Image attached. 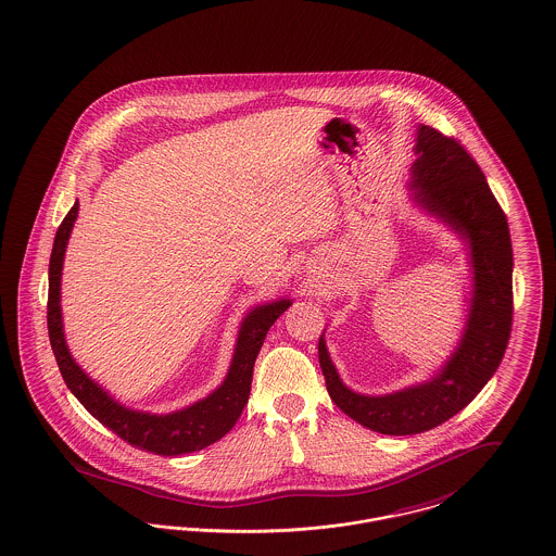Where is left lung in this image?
Wrapping results in <instances>:
<instances>
[{
	"instance_id": "obj_1",
	"label": "left lung",
	"mask_w": 556,
	"mask_h": 556,
	"mask_svg": "<svg viewBox=\"0 0 556 556\" xmlns=\"http://www.w3.org/2000/svg\"><path fill=\"white\" fill-rule=\"evenodd\" d=\"M415 153V202L470 244L475 291L457 350L430 381L386 396H365L343 386L325 339L318 343L320 369L334 405L365 428L390 437L428 432L475 401L504 358L515 309L508 222L481 166L457 139L430 126H419Z\"/></svg>"
}]
</instances>
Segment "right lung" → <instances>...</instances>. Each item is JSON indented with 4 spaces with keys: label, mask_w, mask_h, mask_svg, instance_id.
I'll return each instance as SVG.
<instances>
[{
    "label": "right lung",
    "mask_w": 556,
    "mask_h": 556,
    "mask_svg": "<svg viewBox=\"0 0 556 556\" xmlns=\"http://www.w3.org/2000/svg\"><path fill=\"white\" fill-rule=\"evenodd\" d=\"M77 208L79 204L75 202L67 217L56 229L52 255H50V269H48V334H50V345H52L56 365L67 388L74 392L75 399L94 419H99L122 441L137 448L170 457V455L193 453L208 444L217 443L233 428V424L242 415V408L249 403L253 367L263 345V339L269 331V327L276 323V318L289 309L291 301L280 299L274 303H265L247 314L238 333L231 367L227 370L225 381L211 396L198 401L191 407L175 410L168 415H151L143 410L124 407L117 401H113L99 383H94L84 370L77 367L63 334L61 269H63L67 240L77 217Z\"/></svg>",
    "instance_id": "1"
}]
</instances>
